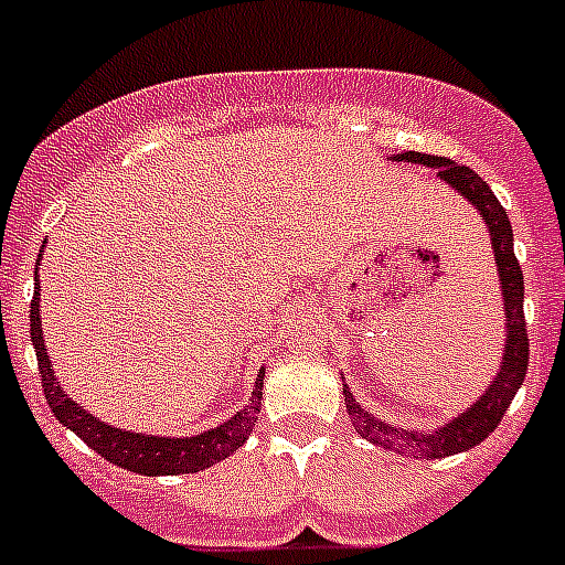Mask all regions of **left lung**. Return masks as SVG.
Returning <instances> with one entry per match:
<instances>
[{
    "label": "left lung",
    "instance_id": "8db88e82",
    "mask_svg": "<svg viewBox=\"0 0 565 565\" xmlns=\"http://www.w3.org/2000/svg\"><path fill=\"white\" fill-rule=\"evenodd\" d=\"M393 161L424 163V167L436 169V174L447 186L456 189L463 201L478 209L481 221L487 223L489 239H492V254H495L498 277H501L503 317H507L503 319L507 342H503L501 367H498L495 379L489 382L487 391L469 404L461 416L441 424L436 430H404V427L384 424L371 411H364L348 384L342 387L348 418H351L359 436L367 438L371 444H379L384 450H396L398 456L407 452L413 458H427L430 461V458H447L456 456V452L472 450L476 444L489 438V433L501 424L503 413H507L518 387L523 384L529 367V339L526 322H523V271L515 257V237H512V223L507 217V209L498 203V198L483 178H478L469 167L447 161V158H436V154L402 152L393 154Z\"/></svg>",
    "mask_w": 565,
    "mask_h": 565
}]
</instances>
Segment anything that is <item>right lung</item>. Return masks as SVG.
<instances>
[{"mask_svg": "<svg viewBox=\"0 0 565 565\" xmlns=\"http://www.w3.org/2000/svg\"><path fill=\"white\" fill-rule=\"evenodd\" d=\"M39 277V274H36ZM39 288L30 299V342L36 348L39 371H42V387L47 396L50 411L67 430L76 433L89 450L107 458L115 467H124L138 476H183V472H201V469L221 463L232 452H237L246 438L252 436L254 422H257L259 402H263V376L266 371L259 367V376L254 382L252 398H248L246 411L234 413L228 422L217 424L212 430H203L198 436L174 438V436H147V433H129L121 427L102 422L93 413H87L78 402L62 391V384L53 376V364L47 356V344L42 337V317H39Z\"/></svg>", "mask_w": 565, "mask_h": 565, "instance_id": "obj_1", "label": "right lung"}]
</instances>
